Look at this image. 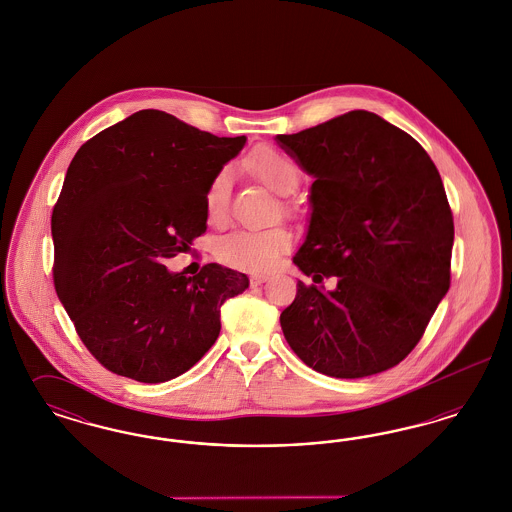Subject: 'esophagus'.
<instances>
[{
	"label": "esophagus",
	"mask_w": 512,
	"mask_h": 512,
	"mask_svg": "<svg viewBox=\"0 0 512 512\" xmlns=\"http://www.w3.org/2000/svg\"><path fill=\"white\" fill-rule=\"evenodd\" d=\"M267 280V274H253V276H249V286H251V288H257V286L265 284Z\"/></svg>",
	"instance_id": "esophagus-1"
}]
</instances>
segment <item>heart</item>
<instances>
[{
	"instance_id": "obj_1",
	"label": "heart",
	"mask_w": 512,
	"mask_h": 512,
	"mask_svg": "<svg viewBox=\"0 0 512 512\" xmlns=\"http://www.w3.org/2000/svg\"><path fill=\"white\" fill-rule=\"evenodd\" d=\"M249 167L270 190L290 194L299 182V169L288 155L265 147L249 157ZM232 172L220 167L205 190V211L213 222H222L230 209ZM292 236L282 226L238 228L224 234L217 242V257L228 267L245 272H263L276 267L280 257L290 249Z\"/></svg>"
}]
</instances>
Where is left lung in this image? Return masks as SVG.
I'll return each instance as SVG.
<instances>
[{
    "label": "left lung",
    "instance_id": "1",
    "mask_svg": "<svg viewBox=\"0 0 512 512\" xmlns=\"http://www.w3.org/2000/svg\"><path fill=\"white\" fill-rule=\"evenodd\" d=\"M317 180L297 282L280 326L295 355L334 378L399 365L424 336L451 284L453 213L438 169L413 136L368 111H349L276 136Z\"/></svg>",
    "mask_w": 512,
    "mask_h": 512
}]
</instances>
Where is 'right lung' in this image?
<instances>
[{
    "label": "right lung",
    "mask_w": 512,
    "mask_h": 512,
    "mask_svg": "<svg viewBox=\"0 0 512 512\" xmlns=\"http://www.w3.org/2000/svg\"><path fill=\"white\" fill-rule=\"evenodd\" d=\"M245 136L219 138L144 109L74 155L51 215L53 284L99 365L144 384L176 378L211 349L220 307L247 276L163 265L207 230L205 190Z\"/></svg>",
    "instance_id": "right-lung-1"
}]
</instances>
